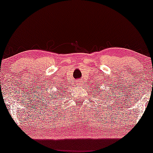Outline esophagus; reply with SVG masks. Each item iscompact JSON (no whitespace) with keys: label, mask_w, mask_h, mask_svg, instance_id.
<instances>
[{"label":"esophagus","mask_w":153,"mask_h":153,"mask_svg":"<svg viewBox=\"0 0 153 153\" xmlns=\"http://www.w3.org/2000/svg\"><path fill=\"white\" fill-rule=\"evenodd\" d=\"M79 83H80V82H79Z\"/></svg>","instance_id":"1"}]
</instances>
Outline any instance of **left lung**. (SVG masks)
Returning <instances> with one entry per match:
<instances>
[{
	"mask_svg": "<svg viewBox=\"0 0 153 153\" xmlns=\"http://www.w3.org/2000/svg\"><path fill=\"white\" fill-rule=\"evenodd\" d=\"M98 89H99V85H98ZM98 91H99V92L100 93V94H99V99H101V97H103V99H106V98H104V97H103V95H104V96H106L107 98L108 97V96H107V95H108V94H106H106H101V91H100L99 90H98ZM108 94H109V93H108ZM97 95H98V94H97ZM100 97L101 98V99H100Z\"/></svg>",
	"mask_w": 153,
	"mask_h": 153,
	"instance_id": "obj_1",
	"label": "left lung"
}]
</instances>
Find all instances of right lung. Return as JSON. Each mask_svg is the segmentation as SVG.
I'll return each instance as SVG.
<instances>
[{"instance_id": "obj_1", "label": "right lung", "mask_w": 153, "mask_h": 153, "mask_svg": "<svg viewBox=\"0 0 153 153\" xmlns=\"http://www.w3.org/2000/svg\"><path fill=\"white\" fill-rule=\"evenodd\" d=\"M58 91H59V92L54 93V95H53V96H52V97L50 98L51 100H52V99H56V98H58V99H59V98L62 97V96H61V95H62V94H61V93H62V92H61V91H62V89L59 88ZM52 96V95L50 94V96Z\"/></svg>"}]
</instances>
